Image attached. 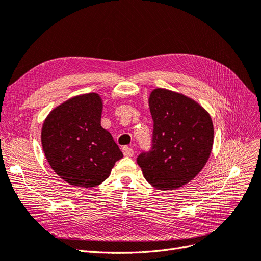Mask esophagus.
Segmentation results:
<instances>
[{
	"label": "esophagus",
	"mask_w": 261,
	"mask_h": 261,
	"mask_svg": "<svg viewBox=\"0 0 261 261\" xmlns=\"http://www.w3.org/2000/svg\"><path fill=\"white\" fill-rule=\"evenodd\" d=\"M122 153L124 156H126V158H131V156H133V148L130 146H123Z\"/></svg>",
	"instance_id": "1"
}]
</instances>
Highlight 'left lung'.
Masks as SVG:
<instances>
[{
  "mask_svg": "<svg viewBox=\"0 0 261 261\" xmlns=\"http://www.w3.org/2000/svg\"><path fill=\"white\" fill-rule=\"evenodd\" d=\"M148 107L154 122L153 147L137 162L153 187L178 189L190 182L210 158L211 116L196 100L166 88L153 89Z\"/></svg>",
  "mask_w": 261,
  "mask_h": 261,
  "instance_id": "obj_1",
  "label": "left lung"
}]
</instances>
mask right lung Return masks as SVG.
<instances>
[{"label": "right lung", "instance_id": "obj_1", "mask_svg": "<svg viewBox=\"0 0 261 261\" xmlns=\"http://www.w3.org/2000/svg\"><path fill=\"white\" fill-rule=\"evenodd\" d=\"M102 106L97 93L77 95L52 109L43 121L44 156L55 173L74 187L100 185L123 156L101 126Z\"/></svg>", "mask_w": 261, "mask_h": 261}]
</instances>
